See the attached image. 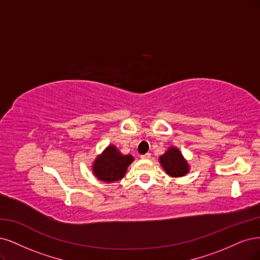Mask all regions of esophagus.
I'll use <instances>...</instances> for the list:
<instances>
[{"mask_svg": "<svg viewBox=\"0 0 260 260\" xmlns=\"http://www.w3.org/2000/svg\"><path fill=\"white\" fill-rule=\"evenodd\" d=\"M151 157V154L150 153H146V154H142L141 155V158H144V160H148V158Z\"/></svg>", "mask_w": 260, "mask_h": 260, "instance_id": "1", "label": "esophagus"}]
</instances>
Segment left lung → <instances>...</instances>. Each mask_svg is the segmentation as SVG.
Wrapping results in <instances>:
<instances>
[{
    "instance_id": "left-lung-1",
    "label": "left lung",
    "mask_w": 260,
    "mask_h": 260,
    "mask_svg": "<svg viewBox=\"0 0 260 260\" xmlns=\"http://www.w3.org/2000/svg\"><path fill=\"white\" fill-rule=\"evenodd\" d=\"M164 171L172 177H181L189 173V164L176 147H170L158 158Z\"/></svg>"
}]
</instances>
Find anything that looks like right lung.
I'll use <instances>...</instances> for the list:
<instances>
[{"mask_svg":"<svg viewBox=\"0 0 260 260\" xmlns=\"http://www.w3.org/2000/svg\"><path fill=\"white\" fill-rule=\"evenodd\" d=\"M134 161L129 154H122L118 148L110 145L99 154L93 163V173L96 177L105 182H114L122 179L128 165Z\"/></svg>","mask_w":260,"mask_h":260,"instance_id":"right-lung-1","label":"right lung"}]
</instances>
